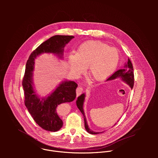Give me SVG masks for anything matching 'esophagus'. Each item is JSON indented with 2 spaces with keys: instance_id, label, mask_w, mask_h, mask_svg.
Wrapping results in <instances>:
<instances>
[{
  "instance_id": "obj_1",
  "label": "esophagus",
  "mask_w": 158,
  "mask_h": 158,
  "mask_svg": "<svg viewBox=\"0 0 158 158\" xmlns=\"http://www.w3.org/2000/svg\"><path fill=\"white\" fill-rule=\"evenodd\" d=\"M82 91H83V89L81 87H78L76 89V95H77V96H80L81 94V93H82Z\"/></svg>"
}]
</instances>
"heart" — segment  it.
Here are the masks:
<instances>
[{"instance_id":"1","label":"heart","mask_w":158,"mask_h":158,"mask_svg":"<svg viewBox=\"0 0 158 158\" xmlns=\"http://www.w3.org/2000/svg\"><path fill=\"white\" fill-rule=\"evenodd\" d=\"M119 56L116 49L99 41L89 40L81 44L76 53L67 57L69 69L74 76L85 71L94 82H102L110 77L118 66Z\"/></svg>"}]
</instances>
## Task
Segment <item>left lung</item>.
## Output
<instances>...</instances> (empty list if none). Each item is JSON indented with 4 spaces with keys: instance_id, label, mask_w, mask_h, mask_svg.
I'll return each mask as SVG.
<instances>
[{
    "instance_id": "8db88e82",
    "label": "left lung",
    "mask_w": 158,
    "mask_h": 158,
    "mask_svg": "<svg viewBox=\"0 0 158 158\" xmlns=\"http://www.w3.org/2000/svg\"><path fill=\"white\" fill-rule=\"evenodd\" d=\"M133 71L134 70H133L132 64L131 60H129V59H128L127 62L124 64V68H123L122 69H119L118 71H116V73H114L107 81H112V80H114L116 79L120 78L123 81H124L125 83L128 84L131 89H132V87L134 86V79ZM85 93L82 94L80 96H79L77 98V100L76 101V104H77L78 109L80 110V111L81 112V113L82 114V115L84 116V126H85V130L87 131V132H89V134H100V133L104 132L103 131L102 132H95V131H92L89 127V126L87 124L86 118L85 116L84 112V109H83L84 102L85 101ZM115 124H116V123ZM115 124L114 126H115Z\"/></svg>"
}]
</instances>
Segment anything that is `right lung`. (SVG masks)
<instances>
[{
	"label": "right lung",
	"instance_id": "right-lung-1",
	"mask_svg": "<svg viewBox=\"0 0 158 158\" xmlns=\"http://www.w3.org/2000/svg\"><path fill=\"white\" fill-rule=\"evenodd\" d=\"M74 37L73 35H60L51 37L31 53L26 63L22 81L25 105L35 123L46 131L56 132L62 127L63 122L58 113L59 105L75 99L77 84L71 81H62L51 94L40 98L35 91L33 83L34 61L37 56L43 53L53 54L62 59L64 47Z\"/></svg>",
	"mask_w": 158,
	"mask_h": 158
}]
</instances>
